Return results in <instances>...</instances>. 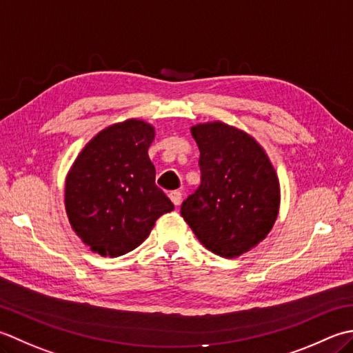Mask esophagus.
<instances>
[{
    "label": "esophagus",
    "mask_w": 353,
    "mask_h": 353,
    "mask_svg": "<svg viewBox=\"0 0 353 353\" xmlns=\"http://www.w3.org/2000/svg\"><path fill=\"white\" fill-rule=\"evenodd\" d=\"M169 198H170L172 203H174L175 207H178L179 204H181V192H179V190H172L169 193Z\"/></svg>",
    "instance_id": "1"
}]
</instances>
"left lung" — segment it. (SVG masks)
I'll return each mask as SVG.
<instances>
[{
  "label": "left lung",
  "mask_w": 353,
  "mask_h": 353,
  "mask_svg": "<svg viewBox=\"0 0 353 353\" xmlns=\"http://www.w3.org/2000/svg\"><path fill=\"white\" fill-rule=\"evenodd\" d=\"M190 131L201 154V185L181 204V216L212 253L239 257L274 225L277 174L263 148L242 129L207 121Z\"/></svg>",
  "instance_id": "8db88e82"
}]
</instances>
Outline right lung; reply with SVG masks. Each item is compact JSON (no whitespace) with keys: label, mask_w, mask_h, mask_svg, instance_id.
Returning a JSON list of instances; mask_svg holds the SVG:
<instances>
[{"label":"right lung","mask_w":353,"mask_h":353,"mask_svg":"<svg viewBox=\"0 0 353 353\" xmlns=\"http://www.w3.org/2000/svg\"><path fill=\"white\" fill-rule=\"evenodd\" d=\"M152 125L129 119L86 143L65 179V210L74 233L100 256L137 248L174 204L155 185L148 149Z\"/></svg>","instance_id":"obj_1"}]
</instances>
